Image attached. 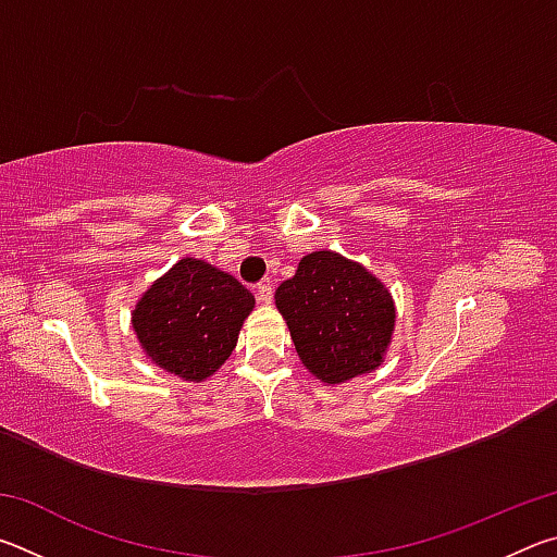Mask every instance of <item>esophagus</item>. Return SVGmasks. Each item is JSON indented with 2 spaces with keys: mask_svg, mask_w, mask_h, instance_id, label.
<instances>
[{
  "mask_svg": "<svg viewBox=\"0 0 557 557\" xmlns=\"http://www.w3.org/2000/svg\"><path fill=\"white\" fill-rule=\"evenodd\" d=\"M272 285L270 282H262V285H258V299L262 301V305H272Z\"/></svg>",
  "mask_w": 557,
  "mask_h": 557,
  "instance_id": "obj_1",
  "label": "esophagus"
}]
</instances>
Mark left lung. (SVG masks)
Wrapping results in <instances>:
<instances>
[{"label":"left lung","instance_id":"obj_1","mask_svg":"<svg viewBox=\"0 0 557 557\" xmlns=\"http://www.w3.org/2000/svg\"><path fill=\"white\" fill-rule=\"evenodd\" d=\"M275 305L299 361L324 385H342L379 369L395 332L391 289L361 262L334 250L299 260Z\"/></svg>","mask_w":557,"mask_h":557}]
</instances>
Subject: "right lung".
<instances>
[{
  "label": "right lung",
  "mask_w": 557,
  "mask_h": 557,
  "mask_svg": "<svg viewBox=\"0 0 557 557\" xmlns=\"http://www.w3.org/2000/svg\"><path fill=\"white\" fill-rule=\"evenodd\" d=\"M252 307L256 297L228 272L182 258L137 299L132 329L154 366L203 383L228 361Z\"/></svg>",
  "instance_id": "1"
}]
</instances>
